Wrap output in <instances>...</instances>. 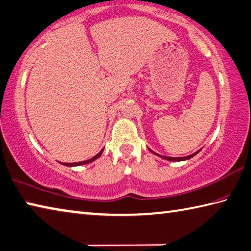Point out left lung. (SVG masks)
Listing matches in <instances>:
<instances>
[{
    "mask_svg": "<svg viewBox=\"0 0 251 251\" xmlns=\"http://www.w3.org/2000/svg\"><path fill=\"white\" fill-rule=\"evenodd\" d=\"M151 152H153V151H151ZM153 153H154V152H153ZM198 153H199V151H198V152H196V153L191 154V155H189V156H184V157H167V156H160V155L156 154V153H154V154L158 155V156H160V157H163V158L167 159V160H173V162H180V160H186V159H189V158L193 157V156H195V155L198 154Z\"/></svg>",
    "mask_w": 251,
    "mask_h": 251,
    "instance_id": "left-lung-1",
    "label": "left lung"
}]
</instances>
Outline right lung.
<instances>
[{"label":"right lung","instance_id":"add662e5","mask_svg":"<svg viewBox=\"0 0 251 251\" xmlns=\"http://www.w3.org/2000/svg\"><path fill=\"white\" fill-rule=\"evenodd\" d=\"M102 151L103 150H101L100 152H99L96 156H94V157H92L91 159H87V160H84V162H78V163H64L63 165H65V166H79V165H85V164H88V163H92L93 160H95V159H97L99 156L101 155V153H102Z\"/></svg>","mask_w":251,"mask_h":251}]
</instances>
